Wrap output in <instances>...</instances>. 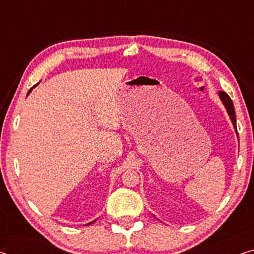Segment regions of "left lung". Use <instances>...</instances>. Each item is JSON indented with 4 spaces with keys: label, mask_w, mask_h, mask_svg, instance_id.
Returning <instances> with one entry per match:
<instances>
[{
    "label": "left lung",
    "mask_w": 254,
    "mask_h": 254,
    "mask_svg": "<svg viewBox=\"0 0 254 254\" xmlns=\"http://www.w3.org/2000/svg\"><path fill=\"white\" fill-rule=\"evenodd\" d=\"M219 97H220L222 104L225 105V107L227 109V113H228L230 120H232V122H233L234 128H235V131H236V133H237L236 114H235V108H234L233 101H232V99H230V97L228 96V94L225 92V91H219Z\"/></svg>",
    "instance_id": "obj_1"
}]
</instances>
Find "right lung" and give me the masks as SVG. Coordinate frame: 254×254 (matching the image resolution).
<instances>
[{
	"label": "right lung",
	"mask_w": 254,
	"mask_h": 254,
	"mask_svg": "<svg viewBox=\"0 0 254 254\" xmlns=\"http://www.w3.org/2000/svg\"><path fill=\"white\" fill-rule=\"evenodd\" d=\"M37 84H39V83H37ZM37 84H36V85H37ZM36 85H34V86H33V88H32V89H30V90H29V91H28V93H27V96H28V94H29V93H30V91H32V90H33V89H34V88H35V86H36ZM92 222H93V221H92ZM92 222H90V224H92ZM90 224H88V225H90Z\"/></svg>",
	"instance_id": "1"
}]
</instances>
